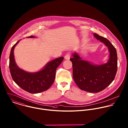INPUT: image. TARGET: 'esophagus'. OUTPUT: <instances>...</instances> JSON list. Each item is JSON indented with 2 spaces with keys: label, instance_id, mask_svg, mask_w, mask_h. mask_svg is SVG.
<instances>
[{
  "label": "esophagus",
  "instance_id": "obj_1",
  "mask_svg": "<svg viewBox=\"0 0 128 128\" xmlns=\"http://www.w3.org/2000/svg\"><path fill=\"white\" fill-rule=\"evenodd\" d=\"M64 58H65V59H66V60H69V59H70V55L69 53H67V54H66L65 55Z\"/></svg>",
  "mask_w": 128,
  "mask_h": 128
}]
</instances>
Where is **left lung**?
<instances>
[{"instance_id": "8db88e82", "label": "left lung", "mask_w": 128, "mask_h": 128, "mask_svg": "<svg viewBox=\"0 0 128 128\" xmlns=\"http://www.w3.org/2000/svg\"><path fill=\"white\" fill-rule=\"evenodd\" d=\"M94 36L103 42L109 52L107 63L96 65L82 60L74 52L70 58L73 66V77L78 86L90 92H98L104 90L113 81L117 70V54L116 48L106 38L94 33Z\"/></svg>"}]
</instances>
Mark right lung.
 <instances>
[{
	"label": "right lung",
	"instance_id": "add662e5",
	"mask_svg": "<svg viewBox=\"0 0 128 128\" xmlns=\"http://www.w3.org/2000/svg\"><path fill=\"white\" fill-rule=\"evenodd\" d=\"M35 38L32 36L26 37ZM20 40L12 46L10 54L9 69L13 80L21 88L31 94H38L46 90L53 84L56 69L63 60L64 57H60L48 62L38 72H28L20 68L15 60L14 50Z\"/></svg>",
	"mask_w": 128,
	"mask_h": 128
}]
</instances>
